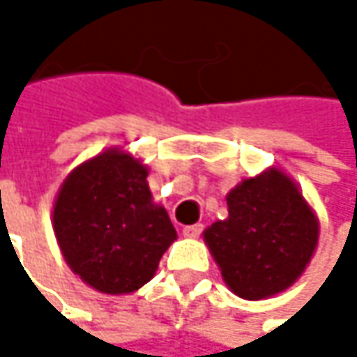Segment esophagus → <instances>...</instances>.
<instances>
[{
  "instance_id": "34e87169",
  "label": "esophagus",
  "mask_w": 357,
  "mask_h": 357,
  "mask_svg": "<svg viewBox=\"0 0 357 357\" xmlns=\"http://www.w3.org/2000/svg\"><path fill=\"white\" fill-rule=\"evenodd\" d=\"M200 231H202V225L200 223H196V225H185L183 227V238H198L200 236Z\"/></svg>"
}]
</instances>
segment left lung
<instances>
[{"label": "left lung", "mask_w": 357, "mask_h": 357, "mask_svg": "<svg viewBox=\"0 0 357 357\" xmlns=\"http://www.w3.org/2000/svg\"><path fill=\"white\" fill-rule=\"evenodd\" d=\"M321 223L300 185L268 167L227 194V219L202 238L225 285L244 300L273 298L291 287L319 246Z\"/></svg>", "instance_id": "obj_1"}]
</instances>
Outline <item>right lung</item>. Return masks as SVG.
<instances>
[{"instance_id":"1","label":"right lung","mask_w":357,"mask_h":357,"mask_svg":"<svg viewBox=\"0 0 357 357\" xmlns=\"http://www.w3.org/2000/svg\"><path fill=\"white\" fill-rule=\"evenodd\" d=\"M146 178L149 167L138 157L113 146L74 167L55 196L53 231L61 256L101 294L140 289L178 240Z\"/></svg>"}]
</instances>
